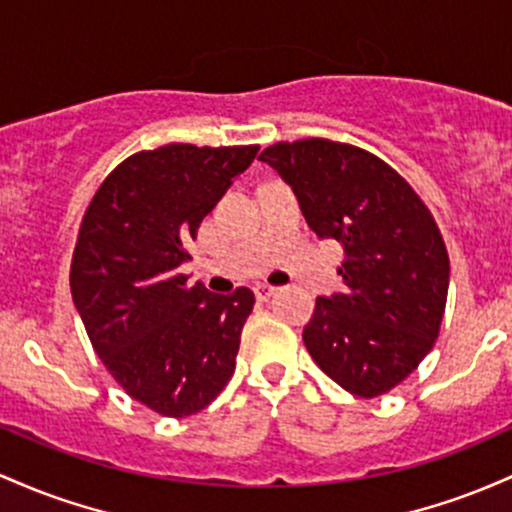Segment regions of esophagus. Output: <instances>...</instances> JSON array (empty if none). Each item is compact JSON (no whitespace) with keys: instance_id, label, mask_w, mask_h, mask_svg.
<instances>
[{"instance_id":"obj_1","label":"esophagus","mask_w":512,"mask_h":512,"mask_svg":"<svg viewBox=\"0 0 512 512\" xmlns=\"http://www.w3.org/2000/svg\"><path fill=\"white\" fill-rule=\"evenodd\" d=\"M254 292H256L258 300H271L275 292H278V287H273V285H268V283H258L254 287Z\"/></svg>"}]
</instances>
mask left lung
Wrapping results in <instances>:
<instances>
[{
  "label": "left lung",
  "mask_w": 512,
  "mask_h": 512,
  "mask_svg": "<svg viewBox=\"0 0 512 512\" xmlns=\"http://www.w3.org/2000/svg\"><path fill=\"white\" fill-rule=\"evenodd\" d=\"M258 159L290 183L317 237L346 249V290L319 297L302 331L309 355L360 399L392 392L440 336L450 256L433 212L399 171L348 142H275Z\"/></svg>",
  "instance_id": "1"
}]
</instances>
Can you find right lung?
Returning a JSON list of instances; mask_svg holds the SVG:
<instances>
[{"label":"right lung","mask_w":512,"mask_h":512,"mask_svg":"<svg viewBox=\"0 0 512 512\" xmlns=\"http://www.w3.org/2000/svg\"><path fill=\"white\" fill-rule=\"evenodd\" d=\"M258 145L142 149L103 179L74 244L70 287L86 336L125 394L159 416L203 411L232 380L254 292L212 295L179 266L203 217Z\"/></svg>","instance_id":"right-lung-1"}]
</instances>
